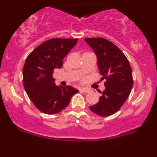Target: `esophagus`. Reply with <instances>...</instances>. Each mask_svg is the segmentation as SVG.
Masks as SVG:
<instances>
[{
    "label": "esophagus",
    "mask_w": 157,
    "mask_h": 157,
    "mask_svg": "<svg viewBox=\"0 0 157 157\" xmlns=\"http://www.w3.org/2000/svg\"><path fill=\"white\" fill-rule=\"evenodd\" d=\"M80 91L83 92V93H89V92H90V90L88 89H86V88H83V89H80Z\"/></svg>",
    "instance_id": "34e87169"
}]
</instances>
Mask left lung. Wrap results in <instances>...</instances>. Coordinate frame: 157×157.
<instances>
[{"label":"left lung","instance_id":"left-lung-1","mask_svg":"<svg viewBox=\"0 0 157 157\" xmlns=\"http://www.w3.org/2000/svg\"><path fill=\"white\" fill-rule=\"evenodd\" d=\"M96 56L105 90L90 110L100 117L117 112L127 99L133 86L132 71L127 58L112 42L103 38H85Z\"/></svg>","mask_w":157,"mask_h":157}]
</instances>
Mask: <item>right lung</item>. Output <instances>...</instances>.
Returning a JSON list of instances; mask_svg holds the SVG:
<instances>
[{"label":"right lung","instance_id":"obj_1","mask_svg":"<svg viewBox=\"0 0 157 157\" xmlns=\"http://www.w3.org/2000/svg\"><path fill=\"white\" fill-rule=\"evenodd\" d=\"M78 38H51L36 47L25 60L23 81L30 99L46 114H56L69 104L78 90L70 86H56L55 68H61L63 59L76 44Z\"/></svg>","mask_w":157,"mask_h":157}]
</instances>
